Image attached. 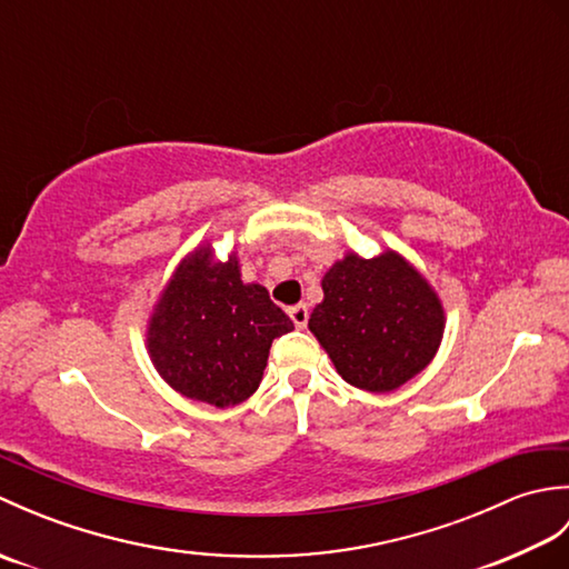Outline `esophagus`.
Returning <instances> with one entry per match:
<instances>
[{"mask_svg": "<svg viewBox=\"0 0 569 569\" xmlns=\"http://www.w3.org/2000/svg\"><path fill=\"white\" fill-rule=\"evenodd\" d=\"M288 316H291V320H293V325H296L298 330H303L306 325H308L310 312H308V306L298 303V306H293V308H288Z\"/></svg>", "mask_w": 569, "mask_h": 569, "instance_id": "obj_1", "label": "esophagus"}]
</instances>
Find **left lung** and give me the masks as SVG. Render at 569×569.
Listing matches in <instances>:
<instances>
[{"mask_svg": "<svg viewBox=\"0 0 569 569\" xmlns=\"http://www.w3.org/2000/svg\"><path fill=\"white\" fill-rule=\"evenodd\" d=\"M322 300L308 320L337 373L361 391H396L438 355L440 296L393 249L373 259L347 251L322 276Z\"/></svg>", "mask_w": 569, "mask_h": 569, "instance_id": "obj_1", "label": "left lung"}]
</instances>
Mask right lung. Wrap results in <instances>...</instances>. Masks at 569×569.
I'll return each instance as SVG.
<instances>
[{"label": "right lung", "mask_w": 569, "mask_h": 569, "mask_svg": "<svg viewBox=\"0 0 569 569\" xmlns=\"http://www.w3.org/2000/svg\"><path fill=\"white\" fill-rule=\"evenodd\" d=\"M291 330L263 286L241 281L237 251L220 261L204 241L180 259L156 300L147 349L173 391L229 408L259 389L271 342Z\"/></svg>", "instance_id": "right-lung-1"}]
</instances>
